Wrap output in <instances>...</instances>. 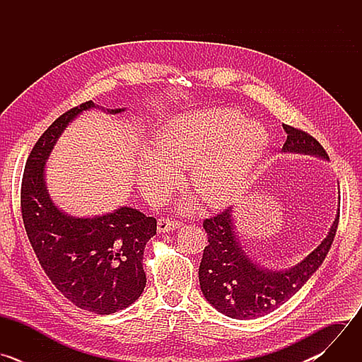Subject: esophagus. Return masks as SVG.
Returning a JSON list of instances; mask_svg holds the SVG:
<instances>
[{"instance_id": "34e87169", "label": "esophagus", "mask_w": 362, "mask_h": 362, "mask_svg": "<svg viewBox=\"0 0 362 362\" xmlns=\"http://www.w3.org/2000/svg\"><path fill=\"white\" fill-rule=\"evenodd\" d=\"M183 226V222L180 221H173L170 218H160L158 222V230L165 233V232H170V230H176L179 228Z\"/></svg>"}]
</instances>
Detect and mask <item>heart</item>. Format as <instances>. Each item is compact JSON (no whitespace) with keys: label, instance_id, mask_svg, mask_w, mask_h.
I'll return each mask as SVG.
<instances>
[{"label":"heart","instance_id":"obj_1","mask_svg":"<svg viewBox=\"0 0 362 362\" xmlns=\"http://www.w3.org/2000/svg\"><path fill=\"white\" fill-rule=\"evenodd\" d=\"M268 143L262 126L236 110L176 116L154 134L137 162V180L151 200H163L189 168V186L211 206L229 203Z\"/></svg>","mask_w":362,"mask_h":362}]
</instances>
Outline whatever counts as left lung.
Masks as SVG:
<instances>
[{"label": "left lung", "instance_id": "1", "mask_svg": "<svg viewBox=\"0 0 362 362\" xmlns=\"http://www.w3.org/2000/svg\"><path fill=\"white\" fill-rule=\"evenodd\" d=\"M282 126L288 134L284 151L313 154L329 160L325 148L311 134L288 124ZM338 222L339 212L327 238L300 264L286 271H269L253 264L243 252L235 233L232 208L204 219L203 229L208 233L209 243L203 249L199 282L206 300L235 320H253L275 311L322 265Z\"/></svg>", "mask_w": 362, "mask_h": 362}]
</instances>
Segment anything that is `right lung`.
<instances>
[{
	"label": "right lung",
	"instance_id": "add662e5",
	"mask_svg": "<svg viewBox=\"0 0 362 362\" xmlns=\"http://www.w3.org/2000/svg\"><path fill=\"white\" fill-rule=\"evenodd\" d=\"M91 107L95 106L90 100L66 112L34 144L21 183V214L49 281L84 311L110 315L141 295L146 286L143 253L156 235L158 222L127 206L103 216L74 218L51 200L44 180L45 162L69 123ZM107 112L117 115L124 109Z\"/></svg>",
	"mask_w": 362,
	"mask_h": 362
}]
</instances>
